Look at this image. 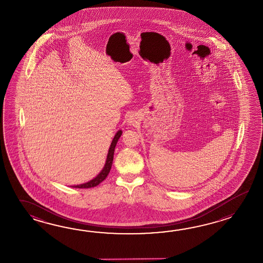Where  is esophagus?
Masks as SVG:
<instances>
[{"mask_svg": "<svg viewBox=\"0 0 263 263\" xmlns=\"http://www.w3.org/2000/svg\"><path fill=\"white\" fill-rule=\"evenodd\" d=\"M136 121H137V118L134 116V115H132V116H129V118H128V120H127V123L130 125V126H134V124L136 123Z\"/></svg>", "mask_w": 263, "mask_h": 263, "instance_id": "34e87169", "label": "esophagus"}]
</instances>
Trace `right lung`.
Segmentation results:
<instances>
[{
  "label": "right lung",
  "mask_w": 263,
  "mask_h": 263,
  "mask_svg": "<svg viewBox=\"0 0 263 263\" xmlns=\"http://www.w3.org/2000/svg\"><path fill=\"white\" fill-rule=\"evenodd\" d=\"M122 135V130L119 129L118 133L115 135L114 139H112L111 145L109 147V151H108V154H107L106 162L104 166L102 168L100 173L97 175V177H95L94 179H91L89 181L83 183V184L74 185L72 187L75 188H92V187H95L97 185L100 184L101 182H102L104 179H106L108 174L110 172L111 168H112V160H114V153H115V148H116V145L118 143V139L120 138V136Z\"/></svg>",
  "instance_id": "1"
}]
</instances>
